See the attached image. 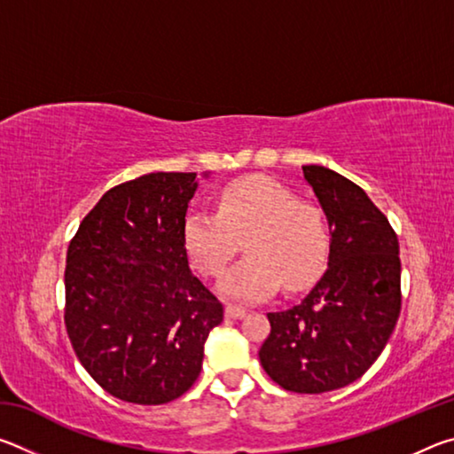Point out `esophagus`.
<instances>
[{"label":"esophagus","mask_w":454,"mask_h":454,"mask_svg":"<svg viewBox=\"0 0 454 454\" xmlns=\"http://www.w3.org/2000/svg\"><path fill=\"white\" fill-rule=\"evenodd\" d=\"M224 312L228 318H244L246 317V310L240 309V306H226Z\"/></svg>","instance_id":"obj_1"}]
</instances>
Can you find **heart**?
<instances>
[{"label": "heart", "instance_id": "heart-1", "mask_svg": "<svg viewBox=\"0 0 454 454\" xmlns=\"http://www.w3.org/2000/svg\"><path fill=\"white\" fill-rule=\"evenodd\" d=\"M244 238L248 256L218 284L230 301L258 302L280 284L304 288L325 270L328 230L322 212L266 176L230 182L218 194V214L192 212L184 220V248L204 276L224 272Z\"/></svg>", "mask_w": 454, "mask_h": 454}]
</instances>
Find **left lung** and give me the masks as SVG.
<instances>
[{
	"label": "left lung",
	"instance_id": "obj_1",
	"mask_svg": "<svg viewBox=\"0 0 454 454\" xmlns=\"http://www.w3.org/2000/svg\"><path fill=\"white\" fill-rule=\"evenodd\" d=\"M330 230L328 268L302 302L268 312L260 364L282 388L320 395L360 379L401 314L398 238L366 192L325 166H302Z\"/></svg>",
	"mask_w": 454,
	"mask_h": 454
}]
</instances>
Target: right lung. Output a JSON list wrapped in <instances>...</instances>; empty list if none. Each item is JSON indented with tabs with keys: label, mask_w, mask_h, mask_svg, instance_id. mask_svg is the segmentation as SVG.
I'll use <instances>...</instances> for the list:
<instances>
[{
	"label": "right lung",
	"mask_w": 454,
	"mask_h": 454,
	"mask_svg": "<svg viewBox=\"0 0 454 454\" xmlns=\"http://www.w3.org/2000/svg\"><path fill=\"white\" fill-rule=\"evenodd\" d=\"M208 176V174H204ZM196 172H153L107 190L66 258V328L106 393L134 404L182 396L224 320L190 270L182 230Z\"/></svg>",
	"instance_id": "right-lung-1"
}]
</instances>
